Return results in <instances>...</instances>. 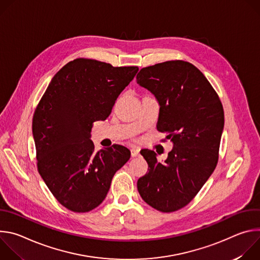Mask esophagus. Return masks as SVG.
Returning <instances> with one entry per match:
<instances>
[{"label": "esophagus", "instance_id": "obj_1", "mask_svg": "<svg viewBox=\"0 0 260 260\" xmlns=\"http://www.w3.org/2000/svg\"><path fill=\"white\" fill-rule=\"evenodd\" d=\"M131 153H132L133 157H136V156H138L140 154V149H139V148H132Z\"/></svg>", "mask_w": 260, "mask_h": 260}]
</instances>
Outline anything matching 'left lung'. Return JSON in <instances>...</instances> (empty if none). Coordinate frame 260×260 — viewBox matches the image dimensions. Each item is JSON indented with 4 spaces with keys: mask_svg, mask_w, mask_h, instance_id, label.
Masks as SVG:
<instances>
[{
    "mask_svg": "<svg viewBox=\"0 0 260 260\" xmlns=\"http://www.w3.org/2000/svg\"><path fill=\"white\" fill-rule=\"evenodd\" d=\"M137 83L158 101L157 131L173 143L164 162L152 150L141 151L148 173L138 180V190L152 208L175 212L193 200L217 166L223 107L204 74L188 61L143 68Z\"/></svg>",
    "mask_w": 260,
    "mask_h": 260,
    "instance_id": "8db88e82",
    "label": "left lung"
}]
</instances>
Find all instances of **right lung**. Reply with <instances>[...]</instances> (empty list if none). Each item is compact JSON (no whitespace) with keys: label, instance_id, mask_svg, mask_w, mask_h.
Instances as JSON below:
<instances>
[{"label":"right lung","instance_id":"right-lung-1","mask_svg":"<svg viewBox=\"0 0 260 260\" xmlns=\"http://www.w3.org/2000/svg\"><path fill=\"white\" fill-rule=\"evenodd\" d=\"M138 67L76 58L52 78L32 117L37 167L47 187L70 211L85 213L105 200L131 151L113 145L94 151L93 122L105 120Z\"/></svg>","mask_w":260,"mask_h":260}]
</instances>
